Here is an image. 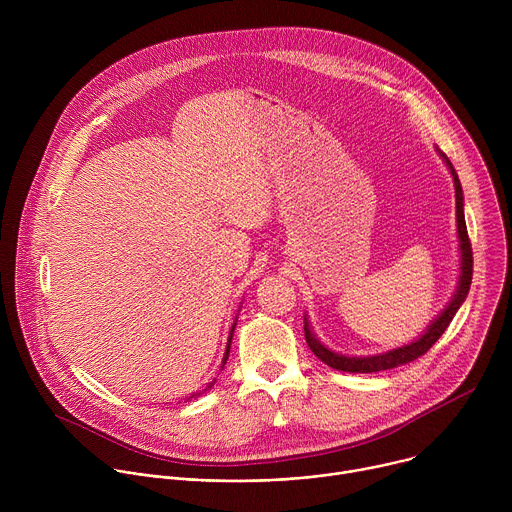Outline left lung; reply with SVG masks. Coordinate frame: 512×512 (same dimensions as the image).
<instances>
[{"instance_id": "8db88e82", "label": "left lung", "mask_w": 512, "mask_h": 512, "mask_svg": "<svg viewBox=\"0 0 512 512\" xmlns=\"http://www.w3.org/2000/svg\"><path fill=\"white\" fill-rule=\"evenodd\" d=\"M440 152V150H437ZM440 156L444 158L446 166L450 168V174L454 178V188H456V223H458V241H460V281L456 287V294L450 300V304L446 306V310L437 316L425 330V334H421L417 340L401 346V348H393L389 352L383 354H375V356H346V354H338L330 348H326L316 334L310 330L308 318H304V332H306V342L310 346V350L324 362L328 367L336 369V371H344V373H379V371H387V369H395L399 364H407L415 358H419L421 354H425L440 336L446 332V328L450 326V322L454 320L456 312L460 310V306L464 304L468 291H470V283H472V245L468 239V229H466V218H464V194H462V184L458 180V174L452 166V162L448 160L446 154L440 152Z\"/></svg>"}]
</instances>
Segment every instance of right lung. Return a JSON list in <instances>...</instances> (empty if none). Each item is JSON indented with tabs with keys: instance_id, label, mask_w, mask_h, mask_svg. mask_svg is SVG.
<instances>
[{
	"instance_id": "add662e5",
	"label": "right lung",
	"mask_w": 512,
	"mask_h": 512,
	"mask_svg": "<svg viewBox=\"0 0 512 512\" xmlns=\"http://www.w3.org/2000/svg\"><path fill=\"white\" fill-rule=\"evenodd\" d=\"M235 326H237V324H233V328H231V334H229V342H227V350H225V356H223V364H221V369H225L227 358H229V352H231V340H233V334H235ZM212 385H214V381H212V383H210L206 389H210ZM206 389H204V391H206ZM196 395H200V393H196ZM196 395H192V397H196Z\"/></svg>"
}]
</instances>
